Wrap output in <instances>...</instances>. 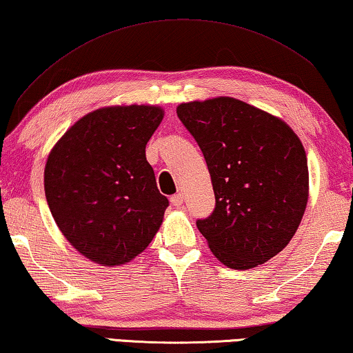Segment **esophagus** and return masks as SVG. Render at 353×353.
I'll return each instance as SVG.
<instances>
[{
  "label": "esophagus",
  "mask_w": 353,
  "mask_h": 353,
  "mask_svg": "<svg viewBox=\"0 0 353 353\" xmlns=\"http://www.w3.org/2000/svg\"><path fill=\"white\" fill-rule=\"evenodd\" d=\"M170 202H172L173 207H181V205H183V195H181V194H175V195H172V197H170Z\"/></svg>",
  "instance_id": "esophagus-1"
}]
</instances>
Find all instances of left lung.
<instances>
[{"instance_id":"1","label":"left lung","mask_w":353,"mask_h":353,"mask_svg":"<svg viewBox=\"0 0 353 353\" xmlns=\"http://www.w3.org/2000/svg\"><path fill=\"white\" fill-rule=\"evenodd\" d=\"M176 115L213 183L214 211L197 221L211 252L232 270L268 262L289 245L306 210L301 140L281 118L235 97L183 102Z\"/></svg>"}]
</instances>
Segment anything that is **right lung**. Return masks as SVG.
Here are the masks:
<instances>
[{
  "instance_id": "right-lung-1",
  "label": "right lung",
  "mask_w": 353,
  "mask_h": 353,
  "mask_svg": "<svg viewBox=\"0 0 353 353\" xmlns=\"http://www.w3.org/2000/svg\"><path fill=\"white\" fill-rule=\"evenodd\" d=\"M162 118L158 105L97 108L48 154V208L64 238L91 262H131L159 230L169 200L156 186L145 146Z\"/></svg>"
}]
</instances>
